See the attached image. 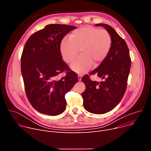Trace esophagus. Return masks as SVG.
<instances>
[{
  "mask_svg": "<svg viewBox=\"0 0 151 151\" xmlns=\"http://www.w3.org/2000/svg\"><path fill=\"white\" fill-rule=\"evenodd\" d=\"M81 79H82V75L81 74H79L78 75V79H79V81H81Z\"/></svg>",
  "mask_w": 151,
  "mask_h": 151,
  "instance_id": "1",
  "label": "esophagus"
}]
</instances>
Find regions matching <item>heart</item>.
<instances>
[{"instance_id":"heart-1","label":"heart","mask_w":151,"mask_h":151,"mask_svg":"<svg viewBox=\"0 0 151 151\" xmlns=\"http://www.w3.org/2000/svg\"><path fill=\"white\" fill-rule=\"evenodd\" d=\"M112 46V39L108 31L88 26L73 31L69 37L64 38L60 50L64 61L72 63L79 54L81 55L71 65L73 70L82 73L92 66L97 67L105 60Z\"/></svg>"}]
</instances>
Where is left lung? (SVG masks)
<instances>
[{
    "label": "left lung",
    "instance_id": "left-lung-1",
    "mask_svg": "<svg viewBox=\"0 0 151 151\" xmlns=\"http://www.w3.org/2000/svg\"><path fill=\"white\" fill-rule=\"evenodd\" d=\"M104 27L112 39L109 54L99 66L89 75H97L103 79L93 81L88 75L81 81L85 84L82 93L83 106L88 112L103 114L112 110L120 102L126 91L127 81L131 67V58L125 41L110 26L97 24Z\"/></svg>",
    "mask_w": 151,
    "mask_h": 151
}]
</instances>
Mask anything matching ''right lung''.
Returning a JSON list of instances; mask_svg holds the SVG:
<instances>
[{
	"label": "right lung",
	"mask_w": 151,
	"mask_h": 151,
	"mask_svg": "<svg viewBox=\"0 0 151 151\" xmlns=\"http://www.w3.org/2000/svg\"><path fill=\"white\" fill-rule=\"evenodd\" d=\"M75 26L48 24L32 34L21 57V69L27 97L36 111L55 116L66 109V94L78 81L76 73L63 61L60 47ZM66 75L59 79L58 75Z\"/></svg>",
	"instance_id": "add662e5"
}]
</instances>
